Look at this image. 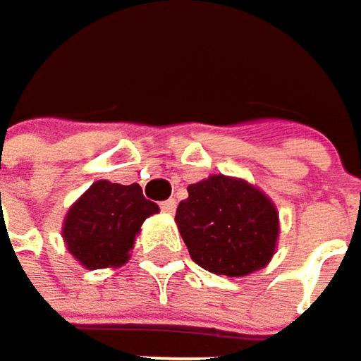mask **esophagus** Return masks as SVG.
<instances>
[{
	"label": "esophagus",
	"mask_w": 361,
	"mask_h": 361,
	"mask_svg": "<svg viewBox=\"0 0 361 361\" xmlns=\"http://www.w3.org/2000/svg\"><path fill=\"white\" fill-rule=\"evenodd\" d=\"M176 207H178V202H176L173 198H169V200L161 202V211H163V213H167V215H173V213H176Z\"/></svg>",
	"instance_id": "1"
}]
</instances>
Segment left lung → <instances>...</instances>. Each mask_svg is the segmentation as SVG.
Masks as SVG:
<instances>
[{"label":"left lung","mask_w":361,"mask_h":361,"mask_svg":"<svg viewBox=\"0 0 361 361\" xmlns=\"http://www.w3.org/2000/svg\"><path fill=\"white\" fill-rule=\"evenodd\" d=\"M176 224L192 261L228 278L263 269L280 236L274 200L247 180L221 173L188 185Z\"/></svg>","instance_id":"left-lung-1"}]
</instances>
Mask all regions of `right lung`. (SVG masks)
Instances as JSON below:
<instances>
[{"label": "right lung", "mask_w": 361, "mask_h": 361, "mask_svg": "<svg viewBox=\"0 0 361 361\" xmlns=\"http://www.w3.org/2000/svg\"><path fill=\"white\" fill-rule=\"evenodd\" d=\"M159 213L137 183L94 181L66 211L62 240L85 269L121 267L129 261L142 224Z\"/></svg>", "instance_id": "1"}]
</instances>
